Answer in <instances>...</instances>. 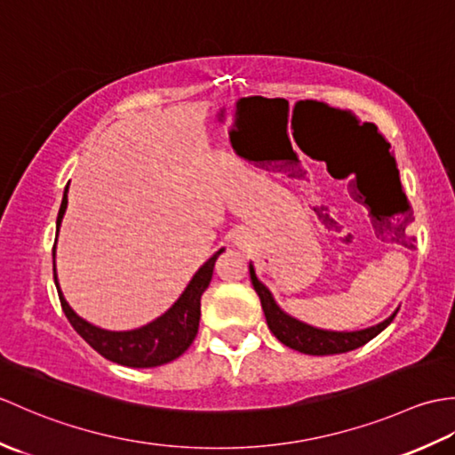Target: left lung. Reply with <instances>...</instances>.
Returning <instances> with one entry per match:
<instances>
[{"label":"left lung","instance_id":"left-lung-1","mask_svg":"<svg viewBox=\"0 0 455 455\" xmlns=\"http://www.w3.org/2000/svg\"><path fill=\"white\" fill-rule=\"evenodd\" d=\"M250 279H252V285L259 297V303H262L269 331L274 332V336L282 344L289 346L291 350L308 354V355H332V354H344V352L355 350V347L367 344L371 338H375L381 331H385V328L391 324L395 315H397V311H395L387 321H383L371 328H363V331H354V332L323 331V328L305 324L301 321H297V318H293L291 315L283 313L274 301L269 289L256 277L252 264H250Z\"/></svg>","mask_w":455,"mask_h":455}]
</instances>
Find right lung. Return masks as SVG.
I'll use <instances>...</instances> for the list:
<instances>
[{
	"label": "right lung",
	"instance_id": "1",
	"mask_svg": "<svg viewBox=\"0 0 455 455\" xmlns=\"http://www.w3.org/2000/svg\"><path fill=\"white\" fill-rule=\"evenodd\" d=\"M68 207V188L64 191L62 205L58 211L56 227L60 228L62 217ZM58 236V235H56ZM56 248V244H54ZM225 252V248H220L219 252L209 258L205 264L199 267V272L193 275L186 291L173 303L166 313L158 316L156 321L150 324L137 328V331L127 332H111L103 331L84 321L82 316L72 311V307L66 303V299L60 291L56 279V264H54V283L58 289V297H60L62 311L68 321L74 326V331L78 332L85 342H88L95 352L101 354L105 360L115 362L119 365L127 367H156L170 363L180 357L188 347L193 344L199 331V318H201V295L211 283L212 269H215L217 258Z\"/></svg>",
	"mask_w": 455,
	"mask_h": 455
}]
</instances>
